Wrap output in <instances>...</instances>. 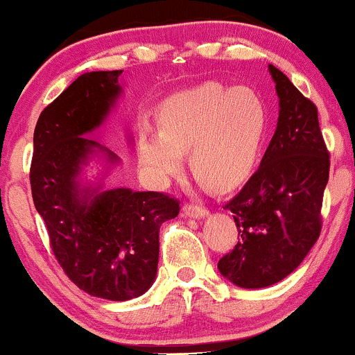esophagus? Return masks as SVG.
Instances as JSON below:
<instances>
[{
    "label": "esophagus",
    "mask_w": 355,
    "mask_h": 355,
    "mask_svg": "<svg viewBox=\"0 0 355 355\" xmlns=\"http://www.w3.org/2000/svg\"><path fill=\"white\" fill-rule=\"evenodd\" d=\"M183 215H187V217H193V218H202L207 215V209L202 205H197V203L193 202H187L185 205H183Z\"/></svg>",
    "instance_id": "obj_1"
}]
</instances>
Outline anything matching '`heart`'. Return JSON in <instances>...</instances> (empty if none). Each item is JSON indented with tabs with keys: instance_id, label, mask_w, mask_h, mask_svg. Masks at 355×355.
Wrapping results in <instances>:
<instances>
[{
	"instance_id": "obj_1",
	"label": "heart",
	"mask_w": 355,
	"mask_h": 355,
	"mask_svg": "<svg viewBox=\"0 0 355 355\" xmlns=\"http://www.w3.org/2000/svg\"><path fill=\"white\" fill-rule=\"evenodd\" d=\"M158 118L162 130L144 125L138 137V158L155 183L180 172L189 150L195 172L218 190L254 173L268 125L257 89L205 81L165 100Z\"/></svg>"
}]
</instances>
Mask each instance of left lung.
Returning <instances> with one entry per match:
<instances>
[{
    "mask_svg": "<svg viewBox=\"0 0 355 355\" xmlns=\"http://www.w3.org/2000/svg\"><path fill=\"white\" fill-rule=\"evenodd\" d=\"M279 95V121L260 168L225 209L239 242L218 260L220 274L243 288H262L300 266L322 229V202L331 155L317 107L292 81L268 67Z\"/></svg>",
    "mask_w": 355,
    "mask_h": 355,
    "instance_id": "1",
    "label": "left lung"
}]
</instances>
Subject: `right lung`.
I'll list each match as a JSON object with an SVG mask.
<instances>
[{"label": "right lung", "mask_w": 355, "mask_h": 355, "mask_svg": "<svg viewBox=\"0 0 355 355\" xmlns=\"http://www.w3.org/2000/svg\"><path fill=\"white\" fill-rule=\"evenodd\" d=\"M123 70L81 75L36 121L31 195L46 225L53 255L73 284L93 297L130 300L145 294L157 275L160 227L180 211L164 191L81 190V165L98 148L92 138L121 88Z\"/></svg>", "instance_id": "add662e5"}]
</instances>
